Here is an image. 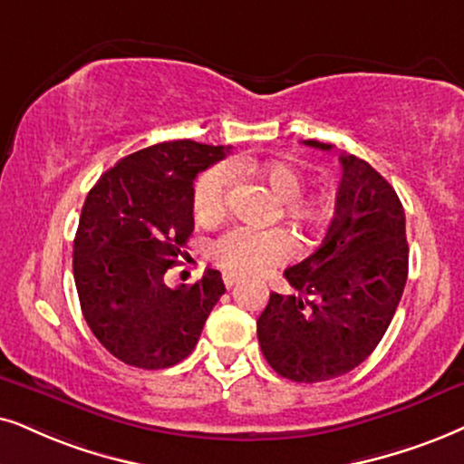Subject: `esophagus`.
I'll list each match as a JSON object with an SVG mask.
<instances>
[{
    "mask_svg": "<svg viewBox=\"0 0 464 464\" xmlns=\"http://www.w3.org/2000/svg\"><path fill=\"white\" fill-rule=\"evenodd\" d=\"M222 280H225L227 289H231V286L237 283V278H236V276H231V274H225V278H222Z\"/></svg>",
    "mask_w": 464,
    "mask_h": 464,
    "instance_id": "esophagus-1",
    "label": "esophagus"
}]
</instances>
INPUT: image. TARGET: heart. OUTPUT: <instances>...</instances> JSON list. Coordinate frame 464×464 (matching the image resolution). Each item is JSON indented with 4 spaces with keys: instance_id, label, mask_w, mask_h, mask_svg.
I'll use <instances>...</instances> for the list:
<instances>
[{
    "instance_id": "b5f03b06",
    "label": "heart",
    "mask_w": 464,
    "mask_h": 464,
    "mask_svg": "<svg viewBox=\"0 0 464 464\" xmlns=\"http://www.w3.org/2000/svg\"><path fill=\"white\" fill-rule=\"evenodd\" d=\"M248 169L256 178L266 181L269 190L278 198V212L285 220L300 228H314L325 222L327 209L324 203L314 201L304 190V178L295 167L285 162L267 164H214L203 171L192 188V209L201 222L218 220L227 209L228 190H231L233 171ZM293 255L291 239L280 231H248L231 228L209 244V259L222 272L231 276H255L278 266Z\"/></svg>"
}]
</instances>
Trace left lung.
Masks as SVG:
<instances>
[{"label": "left lung", "instance_id": "1", "mask_svg": "<svg viewBox=\"0 0 464 464\" xmlns=\"http://www.w3.org/2000/svg\"><path fill=\"white\" fill-rule=\"evenodd\" d=\"M330 151L332 145L304 140ZM336 216L324 244L285 269L293 295L272 293L256 321L263 355L280 377L319 383L372 353L392 324L409 272L404 209L362 158L340 154Z\"/></svg>", "mask_w": 464, "mask_h": 464}]
</instances>
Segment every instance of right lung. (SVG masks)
<instances>
[{
    "label": "right lung",
    "mask_w": 464,
    "mask_h": 464,
    "mask_svg": "<svg viewBox=\"0 0 464 464\" xmlns=\"http://www.w3.org/2000/svg\"><path fill=\"white\" fill-rule=\"evenodd\" d=\"M231 148L167 140L121 158L90 190L74 237V283L101 344L128 366L160 371L197 347L225 293L218 269L171 289L167 269L192 236L197 173Z\"/></svg>",
    "instance_id": "right-lung-1"
}]
</instances>
